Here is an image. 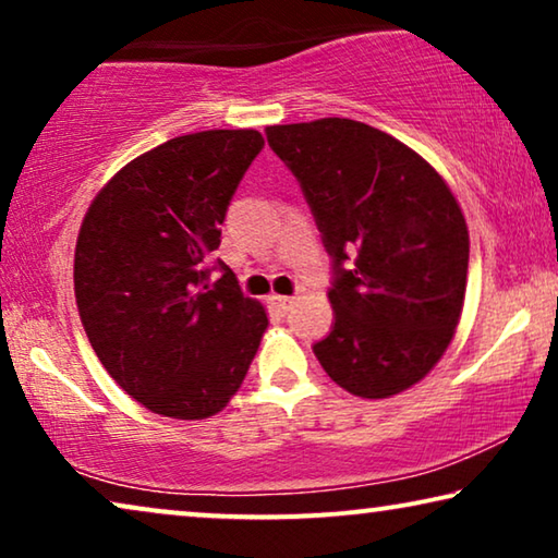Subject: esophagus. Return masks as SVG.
<instances>
[{"instance_id":"obj_1","label":"esophagus","mask_w":558,"mask_h":558,"mask_svg":"<svg viewBox=\"0 0 558 558\" xmlns=\"http://www.w3.org/2000/svg\"><path fill=\"white\" fill-rule=\"evenodd\" d=\"M269 300H271L274 307L281 310V312H289V310H292V304H294V296H284V294H271Z\"/></svg>"}]
</instances>
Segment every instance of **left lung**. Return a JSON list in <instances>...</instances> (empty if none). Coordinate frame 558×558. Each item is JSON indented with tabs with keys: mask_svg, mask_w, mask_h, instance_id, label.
<instances>
[{
	"mask_svg": "<svg viewBox=\"0 0 558 558\" xmlns=\"http://www.w3.org/2000/svg\"><path fill=\"white\" fill-rule=\"evenodd\" d=\"M335 264V325L315 355L340 388L388 399L418 384L460 325L470 233L445 178L353 119L266 126ZM348 260L349 269H344Z\"/></svg>",
	"mask_w": 558,
	"mask_h": 558,
	"instance_id": "1",
	"label": "left lung"
}]
</instances>
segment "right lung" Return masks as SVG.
Here are the masks:
<instances>
[{
  "label": "right lung",
  "instance_id": "right-lung-1",
  "mask_svg": "<svg viewBox=\"0 0 558 558\" xmlns=\"http://www.w3.org/2000/svg\"><path fill=\"white\" fill-rule=\"evenodd\" d=\"M262 147L256 129L174 136L121 167L83 218L73 264L83 330L109 376L155 414H218L269 327L226 264L209 281L228 203Z\"/></svg>",
  "mask_w": 558,
  "mask_h": 558
}]
</instances>
